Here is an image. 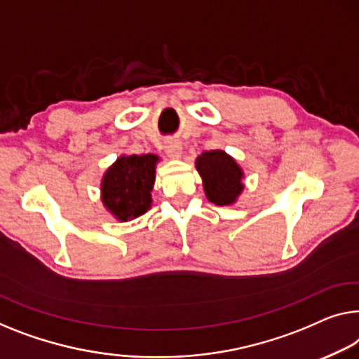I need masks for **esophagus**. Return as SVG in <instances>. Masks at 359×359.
Returning <instances> with one entry per match:
<instances>
[{
  "label": "esophagus",
  "mask_w": 359,
  "mask_h": 359,
  "mask_svg": "<svg viewBox=\"0 0 359 359\" xmlns=\"http://www.w3.org/2000/svg\"><path fill=\"white\" fill-rule=\"evenodd\" d=\"M164 148H165V153L170 154L172 158H180L182 145L177 140H168V142H165Z\"/></svg>",
  "instance_id": "obj_1"
}]
</instances>
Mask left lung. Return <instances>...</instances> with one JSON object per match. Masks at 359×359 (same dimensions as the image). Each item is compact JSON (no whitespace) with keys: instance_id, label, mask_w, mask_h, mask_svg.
<instances>
[{"instance_id":"1","label":"left lung","mask_w":359,"mask_h":359,"mask_svg":"<svg viewBox=\"0 0 359 359\" xmlns=\"http://www.w3.org/2000/svg\"><path fill=\"white\" fill-rule=\"evenodd\" d=\"M195 168L203 179L206 198L217 206H229L243 191V169L222 149H211L196 158Z\"/></svg>"}]
</instances>
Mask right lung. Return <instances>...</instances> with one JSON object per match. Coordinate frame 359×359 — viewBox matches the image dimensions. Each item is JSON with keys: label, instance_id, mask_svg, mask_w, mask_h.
I'll return each instance as SVG.
<instances>
[{"label": "right lung", "instance_id": "1", "mask_svg": "<svg viewBox=\"0 0 359 359\" xmlns=\"http://www.w3.org/2000/svg\"><path fill=\"white\" fill-rule=\"evenodd\" d=\"M156 154H122L101 179V201L119 222L132 221L151 208Z\"/></svg>", "mask_w": 359, "mask_h": 359}]
</instances>
